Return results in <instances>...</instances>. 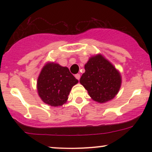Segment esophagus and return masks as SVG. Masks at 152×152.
<instances>
[{
  "mask_svg": "<svg viewBox=\"0 0 152 152\" xmlns=\"http://www.w3.org/2000/svg\"><path fill=\"white\" fill-rule=\"evenodd\" d=\"M75 77H76V79L79 80V79H80V78H81V76H80V74H76V75H75Z\"/></svg>",
  "mask_w": 152,
  "mask_h": 152,
  "instance_id": "1",
  "label": "esophagus"
}]
</instances>
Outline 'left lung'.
<instances>
[{"label":"left lung","instance_id":"obj_1","mask_svg":"<svg viewBox=\"0 0 152 152\" xmlns=\"http://www.w3.org/2000/svg\"><path fill=\"white\" fill-rule=\"evenodd\" d=\"M80 83L93 100L105 103L117 94L121 78L109 61L102 55H97L90 58L85 65V73L82 74Z\"/></svg>","mask_w":152,"mask_h":152}]
</instances>
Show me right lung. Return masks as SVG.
<instances>
[{"instance_id":"1","label":"right lung","mask_w":152,"mask_h":152,"mask_svg":"<svg viewBox=\"0 0 152 152\" xmlns=\"http://www.w3.org/2000/svg\"><path fill=\"white\" fill-rule=\"evenodd\" d=\"M78 82L67 67L49 63L43 66L38 76V95L48 105L62 106L67 101L72 87Z\"/></svg>"}]
</instances>
